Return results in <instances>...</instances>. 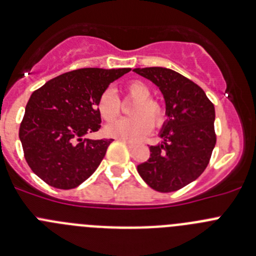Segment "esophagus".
Returning <instances> with one entry per match:
<instances>
[{
  "instance_id": "obj_1",
  "label": "esophagus",
  "mask_w": 256,
  "mask_h": 256,
  "mask_svg": "<svg viewBox=\"0 0 256 256\" xmlns=\"http://www.w3.org/2000/svg\"><path fill=\"white\" fill-rule=\"evenodd\" d=\"M124 142H125L126 144H128V148H134V146H135V142H128V140H124Z\"/></svg>"
}]
</instances>
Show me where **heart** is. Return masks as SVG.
Instances as JSON below:
<instances>
[{
  "label": "heart",
  "mask_w": 256,
  "mask_h": 256,
  "mask_svg": "<svg viewBox=\"0 0 256 256\" xmlns=\"http://www.w3.org/2000/svg\"><path fill=\"white\" fill-rule=\"evenodd\" d=\"M126 96L136 100L131 107L132 117L120 118L106 126L104 131L108 136L116 139L136 142L152 130L154 126H160L164 122L166 111L160 100L150 98L152 89L142 80H132L125 85ZM96 108L104 121H112L121 112V102L116 92L107 88L100 93Z\"/></svg>",
  "instance_id": "heart-1"
}]
</instances>
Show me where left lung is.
<instances>
[{
    "label": "left lung",
    "instance_id": "obj_1",
    "mask_svg": "<svg viewBox=\"0 0 256 256\" xmlns=\"http://www.w3.org/2000/svg\"><path fill=\"white\" fill-rule=\"evenodd\" d=\"M160 88L168 120L160 131L163 142L149 146L150 156L138 172L152 188L172 192L195 181L208 166L217 142L213 103L199 85L164 68H135Z\"/></svg>",
    "mask_w": 256,
    "mask_h": 256
}]
</instances>
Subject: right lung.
<instances>
[{
  "mask_svg": "<svg viewBox=\"0 0 256 256\" xmlns=\"http://www.w3.org/2000/svg\"><path fill=\"white\" fill-rule=\"evenodd\" d=\"M130 68H79L50 79L33 92L19 138L32 171L46 184L68 190L93 174L114 139L84 135L100 128L96 102L108 85Z\"/></svg>",
  "mask_w": 256,
  "mask_h": 256,
  "instance_id": "add662e5",
  "label": "right lung"
}]
</instances>
